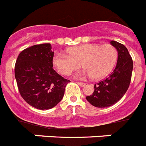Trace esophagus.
<instances>
[{
    "instance_id": "34e87169",
    "label": "esophagus",
    "mask_w": 146,
    "mask_h": 146,
    "mask_svg": "<svg viewBox=\"0 0 146 146\" xmlns=\"http://www.w3.org/2000/svg\"><path fill=\"white\" fill-rule=\"evenodd\" d=\"M77 84H78V85H80V87H84L85 85H86L85 83H83V82H77Z\"/></svg>"
}]
</instances>
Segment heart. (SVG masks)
Returning <instances> with one entry per match:
<instances>
[{"label":"heart","mask_w":146,"mask_h":146,"mask_svg":"<svg viewBox=\"0 0 146 146\" xmlns=\"http://www.w3.org/2000/svg\"><path fill=\"white\" fill-rule=\"evenodd\" d=\"M67 53H56L53 57V66L59 74L69 75L82 64L86 70L78 77L88 75L94 80L108 76L115 67L118 56L117 49L109 44H82L68 49Z\"/></svg>","instance_id":"obj_1"}]
</instances>
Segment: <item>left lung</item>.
Wrapping results in <instances>:
<instances>
[{
    "label": "left lung",
    "mask_w": 146,
    "mask_h": 146,
    "mask_svg": "<svg viewBox=\"0 0 146 146\" xmlns=\"http://www.w3.org/2000/svg\"><path fill=\"white\" fill-rule=\"evenodd\" d=\"M111 44L117 50V65L107 78L94 85L93 94L86 96L87 101L97 108H107L118 102L127 92L131 80L133 63L128 50L115 40H111Z\"/></svg>",
    "instance_id": "8db88e82"
}]
</instances>
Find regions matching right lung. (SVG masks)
<instances>
[{"label": "right lung", "mask_w": 146, "mask_h": 146, "mask_svg": "<svg viewBox=\"0 0 146 146\" xmlns=\"http://www.w3.org/2000/svg\"><path fill=\"white\" fill-rule=\"evenodd\" d=\"M53 55L50 44H36L22 51L15 64V78L21 96L40 110L56 106L70 82L53 68Z\"/></svg>", "instance_id": "add662e5"}]
</instances>
